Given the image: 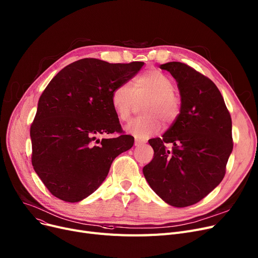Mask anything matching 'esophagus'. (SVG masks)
Segmentation results:
<instances>
[{
	"label": "esophagus",
	"instance_id": "1",
	"mask_svg": "<svg viewBox=\"0 0 258 258\" xmlns=\"http://www.w3.org/2000/svg\"><path fill=\"white\" fill-rule=\"evenodd\" d=\"M143 143H144L143 140H139V139L135 140V145H136V146H140V145H142Z\"/></svg>",
	"mask_w": 258,
	"mask_h": 258
}]
</instances>
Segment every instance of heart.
I'll return each mask as SVG.
<instances>
[{
	"label": "heart",
	"mask_w": 258,
	"mask_h": 258,
	"mask_svg": "<svg viewBox=\"0 0 258 258\" xmlns=\"http://www.w3.org/2000/svg\"><path fill=\"white\" fill-rule=\"evenodd\" d=\"M142 105L143 116L134 119L126 125V132L133 136L145 139L159 133L165 126L171 127L181 115L182 101L174 90V81L159 70L142 73L133 81V87L126 84L117 86L111 96L112 106L117 118L127 122L136 111L138 103Z\"/></svg>",
	"instance_id": "obj_1"
}]
</instances>
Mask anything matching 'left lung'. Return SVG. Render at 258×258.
Segmentation results:
<instances>
[{
    "mask_svg": "<svg viewBox=\"0 0 258 258\" xmlns=\"http://www.w3.org/2000/svg\"><path fill=\"white\" fill-rule=\"evenodd\" d=\"M177 80L182 110L162 138L148 140L154 159L143 167L153 190L173 207L196 204L225 177L233 148L232 120L220 90L180 61L160 64ZM171 144L170 150L167 144Z\"/></svg>",
    "mask_w": 258,
    "mask_h": 258,
    "instance_id": "left-lung-1",
    "label": "left lung"
}]
</instances>
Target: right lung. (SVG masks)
Here are the masks:
<instances>
[{"instance_id":"add662e5","label":"right lung","mask_w":258,"mask_h":258,"mask_svg":"<svg viewBox=\"0 0 258 258\" xmlns=\"http://www.w3.org/2000/svg\"><path fill=\"white\" fill-rule=\"evenodd\" d=\"M143 64L79 59L54 76L40 95L30 126L31 162L54 197L70 203L89 197L104 181L114 159L134 145L111 96ZM107 134L115 136L99 139Z\"/></svg>"}]
</instances>
